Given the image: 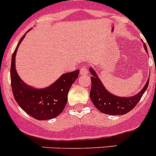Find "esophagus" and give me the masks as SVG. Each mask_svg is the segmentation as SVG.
Wrapping results in <instances>:
<instances>
[{"mask_svg":"<svg viewBox=\"0 0 156 156\" xmlns=\"http://www.w3.org/2000/svg\"><path fill=\"white\" fill-rule=\"evenodd\" d=\"M87 73H88V69L86 68V67L83 66L82 68L81 69V70H80V74H81V75H86Z\"/></svg>","mask_w":156,"mask_h":156,"instance_id":"34e87169","label":"esophagus"}]
</instances>
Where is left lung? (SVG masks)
I'll return each mask as SVG.
<instances>
[{"mask_svg": "<svg viewBox=\"0 0 156 156\" xmlns=\"http://www.w3.org/2000/svg\"><path fill=\"white\" fill-rule=\"evenodd\" d=\"M144 47L146 53H148L146 44H144ZM89 71L93 75L92 77H90L91 88L90 97L95 107L104 114L112 115H122L127 114L139 103L149 85V77L145 86L136 95L130 97H118L108 92L106 89L93 68L90 67Z\"/></svg>", "mask_w": 156, "mask_h": 156, "instance_id": "1", "label": "left lung"}]
</instances>
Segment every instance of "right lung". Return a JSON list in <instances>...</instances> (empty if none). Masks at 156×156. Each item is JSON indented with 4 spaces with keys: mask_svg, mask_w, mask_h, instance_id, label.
<instances>
[{
    "mask_svg": "<svg viewBox=\"0 0 156 156\" xmlns=\"http://www.w3.org/2000/svg\"><path fill=\"white\" fill-rule=\"evenodd\" d=\"M27 32L20 39L11 60L10 79L14 99L22 109L34 119H54L63 111L67 103L69 89L78 78L79 69L63 74L48 87L38 89L26 84L17 74L15 60L17 49Z\"/></svg>",
    "mask_w": 156,
    "mask_h": 156,
    "instance_id": "add662e5",
    "label": "right lung"
}]
</instances>
